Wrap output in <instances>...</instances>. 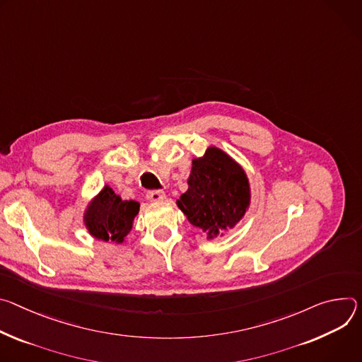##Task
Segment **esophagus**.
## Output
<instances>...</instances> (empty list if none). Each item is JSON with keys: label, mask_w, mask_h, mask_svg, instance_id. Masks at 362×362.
Listing matches in <instances>:
<instances>
[{"label": "esophagus", "mask_w": 362, "mask_h": 362, "mask_svg": "<svg viewBox=\"0 0 362 362\" xmlns=\"http://www.w3.org/2000/svg\"><path fill=\"white\" fill-rule=\"evenodd\" d=\"M146 198L149 199L151 203H159V202H164V199L167 198V195H165L164 191L155 189V191H148L146 192Z\"/></svg>", "instance_id": "obj_1"}]
</instances>
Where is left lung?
<instances>
[{"label": "left lung", "instance_id": "obj_1", "mask_svg": "<svg viewBox=\"0 0 362 362\" xmlns=\"http://www.w3.org/2000/svg\"><path fill=\"white\" fill-rule=\"evenodd\" d=\"M188 189L177 199L187 220L207 234V240L223 237L245 217L252 191L246 171L217 146L192 159Z\"/></svg>", "mask_w": 362, "mask_h": 362}]
</instances>
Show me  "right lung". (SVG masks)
I'll list each match as a JSON object with an SVG mask.
<instances>
[{"instance_id": "add662e5", "label": "right lung", "mask_w": 362, "mask_h": 362, "mask_svg": "<svg viewBox=\"0 0 362 362\" xmlns=\"http://www.w3.org/2000/svg\"><path fill=\"white\" fill-rule=\"evenodd\" d=\"M138 213V202L122 199L109 185H105L88 203L83 224L93 238L120 245L132 230Z\"/></svg>"}]
</instances>
